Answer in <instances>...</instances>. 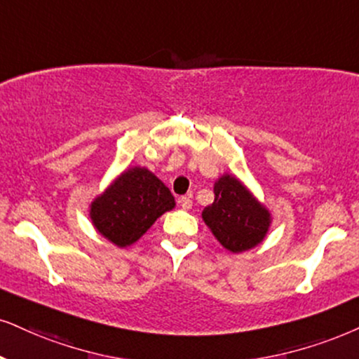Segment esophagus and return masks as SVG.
I'll list each match as a JSON object with an SVG mask.
<instances>
[{
    "label": "esophagus",
    "instance_id": "esophagus-1",
    "mask_svg": "<svg viewBox=\"0 0 359 359\" xmlns=\"http://www.w3.org/2000/svg\"><path fill=\"white\" fill-rule=\"evenodd\" d=\"M180 206L183 208V210H191V206H193L191 198H189V196H181L180 198Z\"/></svg>",
    "mask_w": 359,
    "mask_h": 359
}]
</instances>
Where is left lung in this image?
Masks as SVG:
<instances>
[{
	"label": "left lung",
	"instance_id": "obj_1",
	"mask_svg": "<svg viewBox=\"0 0 359 359\" xmlns=\"http://www.w3.org/2000/svg\"><path fill=\"white\" fill-rule=\"evenodd\" d=\"M213 205L203 210V219L218 241L233 253L255 248L269 226V213L233 176L215 184Z\"/></svg>",
	"mask_w": 359,
	"mask_h": 359
}]
</instances>
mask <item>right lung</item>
<instances>
[{
	"label": "right lung",
	"instance_id": "1",
	"mask_svg": "<svg viewBox=\"0 0 359 359\" xmlns=\"http://www.w3.org/2000/svg\"><path fill=\"white\" fill-rule=\"evenodd\" d=\"M175 208V198L151 171L133 168L123 172L91 203L96 229L119 248L140 240L163 213Z\"/></svg>",
	"mask_w": 359,
	"mask_h": 359
}]
</instances>
